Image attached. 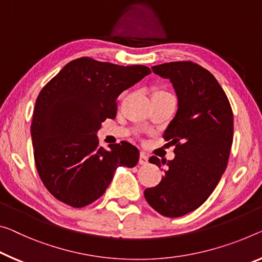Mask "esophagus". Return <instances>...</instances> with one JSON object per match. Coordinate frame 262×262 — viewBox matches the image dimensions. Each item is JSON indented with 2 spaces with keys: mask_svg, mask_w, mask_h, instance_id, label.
<instances>
[{
  "mask_svg": "<svg viewBox=\"0 0 262 262\" xmlns=\"http://www.w3.org/2000/svg\"><path fill=\"white\" fill-rule=\"evenodd\" d=\"M148 163V156L144 152H140V157H139V164L140 165H145Z\"/></svg>",
  "mask_w": 262,
  "mask_h": 262,
  "instance_id": "34e87169",
  "label": "esophagus"
}]
</instances>
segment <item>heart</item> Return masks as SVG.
Listing matches in <instances>:
<instances>
[{
  "label": "heart",
  "mask_w": 262,
  "mask_h": 262,
  "mask_svg": "<svg viewBox=\"0 0 262 262\" xmlns=\"http://www.w3.org/2000/svg\"><path fill=\"white\" fill-rule=\"evenodd\" d=\"M158 92H164V91H158Z\"/></svg>",
  "instance_id": "obj_1"
}]
</instances>
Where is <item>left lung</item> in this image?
Masks as SVG:
<instances>
[{
	"mask_svg": "<svg viewBox=\"0 0 262 262\" xmlns=\"http://www.w3.org/2000/svg\"><path fill=\"white\" fill-rule=\"evenodd\" d=\"M170 79L178 110L164 132L174 145V159L150 163L164 167L156 187L144 191L150 206L164 216L178 218L207 200L226 170L233 142V112L227 96L210 71L193 62L152 67Z\"/></svg>",
	"mask_w": 262,
	"mask_h": 262,
	"instance_id": "left-lung-1",
	"label": "left lung"
}]
</instances>
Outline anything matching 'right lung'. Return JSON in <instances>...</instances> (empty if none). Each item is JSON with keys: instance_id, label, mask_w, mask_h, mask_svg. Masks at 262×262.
I'll return each instance as SVG.
<instances>
[{"instance_id": "1", "label": "right lung", "mask_w": 262, "mask_h": 262, "mask_svg": "<svg viewBox=\"0 0 262 262\" xmlns=\"http://www.w3.org/2000/svg\"><path fill=\"white\" fill-rule=\"evenodd\" d=\"M151 70L89 57L68 63L39 92L31 123L36 168L56 199L72 207L97 200L119 166L135 167L139 151L122 142L98 146L97 132L117 114V99Z\"/></svg>"}]
</instances>
